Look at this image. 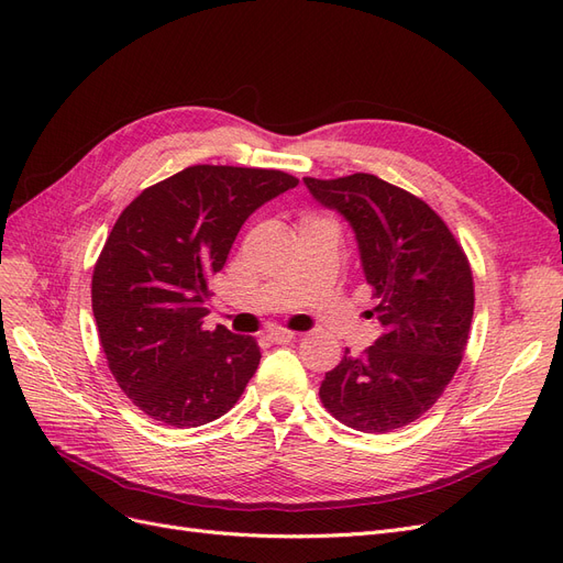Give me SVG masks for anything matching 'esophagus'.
<instances>
[{"label": "esophagus", "instance_id": "esophagus-1", "mask_svg": "<svg viewBox=\"0 0 563 563\" xmlns=\"http://www.w3.org/2000/svg\"><path fill=\"white\" fill-rule=\"evenodd\" d=\"M267 340L273 342V344H288L290 340H296V332H290V330H282V328H277V330H269Z\"/></svg>", "mask_w": 563, "mask_h": 563}]
</instances>
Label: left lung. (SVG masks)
I'll use <instances>...</instances> for the list:
<instances>
[{"mask_svg":"<svg viewBox=\"0 0 563 563\" xmlns=\"http://www.w3.org/2000/svg\"><path fill=\"white\" fill-rule=\"evenodd\" d=\"M355 233L384 332L321 384L323 407L346 427L386 434L418 420L455 376L474 319V277L441 217L376 175L302 179Z\"/></svg>","mask_w":563,"mask_h":563,"instance_id":"8db88e82","label":"left lung"}]
</instances>
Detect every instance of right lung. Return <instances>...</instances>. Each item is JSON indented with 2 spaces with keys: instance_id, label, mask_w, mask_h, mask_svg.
<instances>
[{
  "instance_id": "right-lung-1",
  "label": "right lung",
  "mask_w": 563,
  "mask_h": 563,
  "mask_svg": "<svg viewBox=\"0 0 563 563\" xmlns=\"http://www.w3.org/2000/svg\"><path fill=\"white\" fill-rule=\"evenodd\" d=\"M296 185L282 170L191 166L115 221L95 267L92 311L112 376L150 418L198 427L235 407L261 349L254 336L203 328L210 279L242 223Z\"/></svg>"
}]
</instances>
